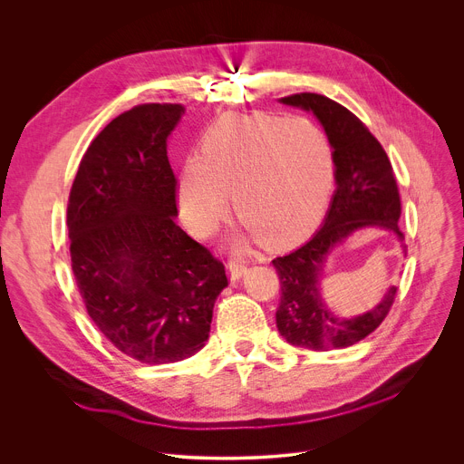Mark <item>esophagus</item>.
<instances>
[{
  "label": "esophagus",
  "instance_id": "esophagus-1",
  "mask_svg": "<svg viewBox=\"0 0 464 464\" xmlns=\"http://www.w3.org/2000/svg\"><path fill=\"white\" fill-rule=\"evenodd\" d=\"M227 272H229V279L235 283V281H238V279L246 274V264H242V262L231 258V260L227 262Z\"/></svg>",
  "mask_w": 464,
  "mask_h": 464
}]
</instances>
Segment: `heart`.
<instances>
[{
	"label": "heart",
	"mask_w": 464,
	"mask_h": 464,
	"mask_svg": "<svg viewBox=\"0 0 464 464\" xmlns=\"http://www.w3.org/2000/svg\"><path fill=\"white\" fill-rule=\"evenodd\" d=\"M333 176V150L314 124L268 113L231 115L206 131L200 158L185 161L176 198L190 233L208 237L226 215L229 192L242 235L276 247L317 218Z\"/></svg>",
	"instance_id": "b5f03b06"
}]
</instances>
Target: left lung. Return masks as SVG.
Returning a JSON list of instances; mask_svg holds the SVG:
<instances>
[{
    "mask_svg": "<svg viewBox=\"0 0 464 464\" xmlns=\"http://www.w3.org/2000/svg\"><path fill=\"white\" fill-rule=\"evenodd\" d=\"M281 102L312 111L323 124L334 149L336 190L321 229L299 249L272 260L281 281L277 328L295 347H349L380 326L394 303L396 286H391L372 310L356 317H338L324 306L319 294L323 264L336 244L362 227L376 226L404 240L399 229V185L380 141L345 106L317 93H295L283 97Z\"/></svg>",
    "mask_w": 464,
    "mask_h": 464,
    "instance_id": "1",
    "label": "left lung"
}]
</instances>
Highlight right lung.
Masks as SVG:
<instances>
[{"label": "right lung", "instance_id": "1", "mask_svg": "<svg viewBox=\"0 0 464 464\" xmlns=\"http://www.w3.org/2000/svg\"><path fill=\"white\" fill-rule=\"evenodd\" d=\"M181 104L115 117L81 160L68 202L72 270L102 336L141 363H172L209 338L224 264L176 222L167 138Z\"/></svg>", "mask_w": 464, "mask_h": 464}]
</instances>
